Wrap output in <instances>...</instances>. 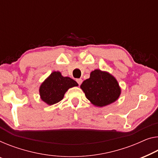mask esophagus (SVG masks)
I'll return each instance as SVG.
<instances>
[{"label":"esophagus","mask_w":158,"mask_h":158,"mask_svg":"<svg viewBox=\"0 0 158 158\" xmlns=\"http://www.w3.org/2000/svg\"><path fill=\"white\" fill-rule=\"evenodd\" d=\"M76 81H77V83H78L79 85H81V83H82V81H82L81 79H77L76 80Z\"/></svg>","instance_id":"1"}]
</instances>
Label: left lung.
<instances>
[{
  "instance_id": "left-lung-1",
  "label": "left lung",
  "mask_w": 158,
  "mask_h": 158,
  "mask_svg": "<svg viewBox=\"0 0 158 158\" xmlns=\"http://www.w3.org/2000/svg\"><path fill=\"white\" fill-rule=\"evenodd\" d=\"M80 88L87 99L97 107H103L118 99L121 89L116 79L110 73L95 69L84 80Z\"/></svg>"
}]
</instances>
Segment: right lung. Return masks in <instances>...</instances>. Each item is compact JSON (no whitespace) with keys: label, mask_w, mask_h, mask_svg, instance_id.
Wrapping results in <instances>:
<instances>
[{"label":"right lung","mask_w":158,"mask_h":158,"mask_svg":"<svg viewBox=\"0 0 158 158\" xmlns=\"http://www.w3.org/2000/svg\"><path fill=\"white\" fill-rule=\"evenodd\" d=\"M78 85L74 79L63 77L60 72L55 71L41 84L40 96L42 102L51 106L62 101L68 89Z\"/></svg>","instance_id":"right-lung-1"}]
</instances>
